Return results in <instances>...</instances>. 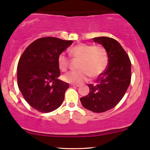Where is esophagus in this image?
I'll list each match as a JSON object with an SVG mask.
<instances>
[{"label":"esophagus","mask_w":150,"mask_h":150,"mask_svg":"<svg viewBox=\"0 0 150 150\" xmlns=\"http://www.w3.org/2000/svg\"><path fill=\"white\" fill-rule=\"evenodd\" d=\"M71 86H73V87H78L79 85H77V84H71Z\"/></svg>","instance_id":"1"}]
</instances>
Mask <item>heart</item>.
Here are the masks:
<instances>
[{"instance_id": "obj_1", "label": "heart", "mask_w": 150, "mask_h": 150, "mask_svg": "<svg viewBox=\"0 0 150 150\" xmlns=\"http://www.w3.org/2000/svg\"><path fill=\"white\" fill-rule=\"evenodd\" d=\"M74 58L80 59L77 71L64 75V81L70 84H78L88 81L90 77H97L104 73L108 64L107 52L101 45L79 43L70 50ZM58 65L62 71H66L70 66L69 59L64 52L58 57Z\"/></svg>"}]
</instances>
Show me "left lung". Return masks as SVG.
<instances>
[{
  "instance_id": "left-lung-1",
  "label": "left lung",
  "mask_w": 150,
  "mask_h": 150,
  "mask_svg": "<svg viewBox=\"0 0 150 150\" xmlns=\"http://www.w3.org/2000/svg\"><path fill=\"white\" fill-rule=\"evenodd\" d=\"M93 40L103 45L109 63L96 84H87L90 91L80 101L85 109L102 113L115 107L125 96L131 82L132 66L128 54L114 39L100 37Z\"/></svg>"
}]
</instances>
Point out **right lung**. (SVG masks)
Returning <instances> with one entry per match:
<instances>
[{
  "label": "right lung",
  "mask_w": 150,
  "mask_h": 150,
  "mask_svg": "<svg viewBox=\"0 0 150 150\" xmlns=\"http://www.w3.org/2000/svg\"><path fill=\"white\" fill-rule=\"evenodd\" d=\"M73 41L43 37L30 44L17 66V81L24 99L34 109L49 113L62 105L68 83L60 80L58 57Z\"/></svg>",
  "instance_id": "1"
}]
</instances>
